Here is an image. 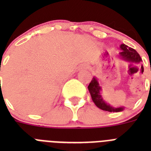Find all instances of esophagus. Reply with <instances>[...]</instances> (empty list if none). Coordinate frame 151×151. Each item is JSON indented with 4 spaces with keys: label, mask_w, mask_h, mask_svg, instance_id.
Masks as SVG:
<instances>
[{
    "label": "esophagus",
    "mask_w": 151,
    "mask_h": 151,
    "mask_svg": "<svg viewBox=\"0 0 151 151\" xmlns=\"http://www.w3.org/2000/svg\"><path fill=\"white\" fill-rule=\"evenodd\" d=\"M88 68V66L86 64H82V65H80L78 67V70L80 71V70H83V69H86Z\"/></svg>",
    "instance_id": "1"
}]
</instances>
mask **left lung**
Wrapping results in <instances>:
<instances>
[{"label": "left lung", "instance_id": "8db88e82", "mask_svg": "<svg viewBox=\"0 0 151 151\" xmlns=\"http://www.w3.org/2000/svg\"><path fill=\"white\" fill-rule=\"evenodd\" d=\"M120 49L122 50V51L119 54V57L125 61L129 62L130 64H138L142 60L138 53L134 49L129 47V46L124 45V44L120 45ZM88 88L90 92L93 102L101 110L108 112H121L124 110V108H125L124 106L114 107V106H112L110 104H106L104 101L101 94L102 88L100 86L99 83L97 82V79L95 77L92 78L91 82L88 86Z\"/></svg>", "mask_w": 151, "mask_h": 151}]
</instances>
